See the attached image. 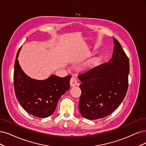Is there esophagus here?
Segmentation results:
<instances>
[{
    "instance_id": "34e87169",
    "label": "esophagus",
    "mask_w": 146,
    "mask_h": 146,
    "mask_svg": "<svg viewBox=\"0 0 146 146\" xmlns=\"http://www.w3.org/2000/svg\"><path fill=\"white\" fill-rule=\"evenodd\" d=\"M78 83V80L76 78L73 77L70 79V85H71V87H74V86H76L77 85Z\"/></svg>"
}]
</instances>
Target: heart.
<instances>
[{
	"mask_svg": "<svg viewBox=\"0 0 146 146\" xmlns=\"http://www.w3.org/2000/svg\"><path fill=\"white\" fill-rule=\"evenodd\" d=\"M100 59V58H96V59H94V61H98V60H99ZM87 67V65H85V66H84V68H86Z\"/></svg>",
	"mask_w": 146,
	"mask_h": 146,
	"instance_id": "heart-1",
	"label": "heart"
}]
</instances>
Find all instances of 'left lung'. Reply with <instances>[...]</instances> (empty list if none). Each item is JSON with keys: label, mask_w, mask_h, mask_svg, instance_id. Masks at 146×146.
<instances>
[{"label": "left lung", "mask_w": 146, "mask_h": 146, "mask_svg": "<svg viewBox=\"0 0 146 146\" xmlns=\"http://www.w3.org/2000/svg\"><path fill=\"white\" fill-rule=\"evenodd\" d=\"M113 39L114 47L109 62L78 76L82 92L79 109L87 119L96 120L110 115L121 103L127 93L129 59L120 43Z\"/></svg>", "instance_id": "left-lung-1"}]
</instances>
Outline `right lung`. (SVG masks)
Returning <instances> with one entry per match:
<instances>
[{
  "label": "right lung",
  "mask_w": 146,
  "mask_h": 146,
  "mask_svg": "<svg viewBox=\"0 0 146 146\" xmlns=\"http://www.w3.org/2000/svg\"><path fill=\"white\" fill-rule=\"evenodd\" d=\"M19 48L14 64V86L16 98L29 114L46 118L55 112L58 102L70 88L71 75L61 78L51 75L45 80L31 78L23 72L18 60Z\"/></svg>",
  "instance_id": "right-lung-1"
}]
</instances>
